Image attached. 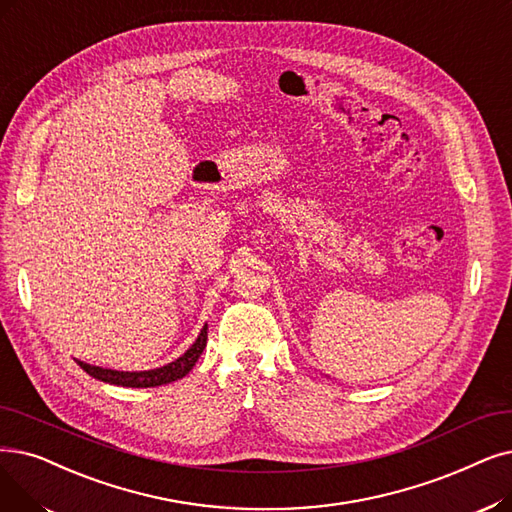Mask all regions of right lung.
Listing matches in <instances>:
<instances>
[{"label":"right lung","instance_id":"add662e5","mask_svg":"<svg viewBox=\"0 0 512 512\" xmlns=\"http://www.w3.org/2000/svg\"><path fill=\"white\" fill-rule=\"evenodd\" d=\"M207 347V324L203 326L201 335L190 345V349L180 355V358L161 366V368H152V370H140V372H123V370H110L102 366H92L85 364L81 360H75L87 374L94 376V379L108 383V385H117V387H136V389H146V387H159L173 383L177 379H184V376L194 368L196 360L201 358L203 349Z\"/></svg>","mask_w":512,"mask_h":512}]
</instances>
